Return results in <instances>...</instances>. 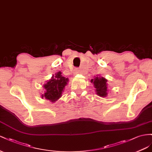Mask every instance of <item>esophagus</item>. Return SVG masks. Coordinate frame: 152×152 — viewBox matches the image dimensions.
Segmentation results:
<instances>
[{"label":"esophagus","instance_id":"34e87169","mask_svg":"<svg viewBox=\"0 0 152 152\" xmlns=\"http://www.w3.org/2000/svg\"><path fill=\"white\" fill-rule=\"evenodd\" d=\"M80 72V69L78 68H76L75 69V71H74V74L75 75H77V74H78Z\"/></svg>","mask_w":152,"mask_h":152}]
</instances>
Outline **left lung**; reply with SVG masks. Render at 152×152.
Wrapping results in <instances>:
<instances>
[{
    "label": "left lung",
    "mask_w": 152,
    "mask_h": 152,
    "mask_svg": "<svg viewBox=\"0 0 152 152\" xmlns=\"http://www.w3.org/2000/svg\"><path fill=\"white\" fill-rule=\"evenodd\" d=\"M107 80L100 76H94V78L90 80V82L94 84V88H95V92L97 95L101 97H106L107 95L108 86Z\"/></svg>",
    "instance_id": "1"
}]
</instances>
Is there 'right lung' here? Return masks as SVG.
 Here are the masks:
<instances>
[{
  "mask_svg": "<svg viewBox=\"0 0 152 152\" xmlns=\"http://www.w3.org/2000/svg\"><path fill=\"white\" fill-rule=\"evenodd\" d=\"M68 82V77H64L61 72L55 73L43 85L45 93L41 95V98L46 99L51 102H56L62 97V92Z\"/></svg>",
  "mask_w": 152,
  "mask_h": 152,
  "instance_id": "add662e5",
  "label": "right lung"
}]
</instances>
